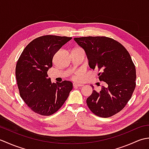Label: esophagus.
<instances>
[{
    "mask_svg": "<svg viewBox=\"0 0 149 149\" xmlns=\"http://www.w3.org/2000/svg\"><path fill=\"white\" fill-rule=\"evenodd\" d=\"M73 85H74V87H81V86H83V84H77V83H74Z\"/></svg>",
    "mask_w": 149,
    "mask_h": 149,
    "instance_id": "esophagus-1",
    "label": "esophagus"
}]
</instances>
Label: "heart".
Masks as SVG:
<instances>
[{
	"label": "heart",
	"mask_w": 149,
	"mask_h": 149,
	"mask_svg": "<svg viewBox=\"0 0 149 149\" xmlns=\"http://www.w3.org/2000/svg\"><path fill=\"white\" fill-rule=\"evenodd\" d=\"M79 75H80L79 73H77L76 74H75V75H74V76L72 77V79L73 80H77V79H78L79 77Z\"/></svg>",
	"instance_id": "1"
}]
</instances>
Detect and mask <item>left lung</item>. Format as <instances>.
Segmentation results:
<instances>
[{"label": "left lung", "instance_id": "8db88e82", "mask_svg": "<svg viewBox=\"0 0 149 149\" xmlns=\"http://www.w3.org/2000/svg\"><path fill=\"white\" fill-rule=\"evenodd\" d=\"M74 40L84 50L90 67L100 71V81L106 83L86 99L88 107L103 118L115 115L125 106L135 89L136 68L130 54L121 43L107 37H81Z\"/></svg>", "mask_w": 149, "mask_h": 149}]
</instances>
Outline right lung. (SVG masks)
<instances>
[{
  "instance_id": "add662e5",
  "label": "right lung",
  "mask_w": 149,
  "mask_h": 149,
  "mask_svg": "<svg viewBox=\"0 0 149 149\" xmlns=\"http://www.w3.org/2000/svg\"><path fill=\"white\" fill-rule=\"evenodd\" d=\"M72 38L46 35L26 46L16 65V79L20 97L31 110L49 116L56 113L69 95L72 83H52L47 72L55 54Z\"/></svg>"
}]
</instances>
